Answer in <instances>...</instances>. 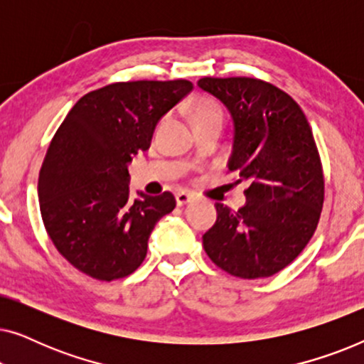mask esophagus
I'll list each match as a JSON object with an SVG mask.
<instances>
[{"label":"esophagus","mask_w":364,"mask_h":364,"mask_svg":"<svg viewBox=\"0 0 364 364\" xmlns=\"http://www.w3.org/2000/svg\"><path fill=\"white\" fill-rule=\"evenodd\" d=\"M176 200H177V205L178 207H182V205H186V203H188L192 200V196L191 193H187V192H177L176 193Z\"/></svg>","instance_id":"esophagus-1"}]
</instances>
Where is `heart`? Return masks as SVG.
Here are the masks:
<instances>
[{"label": "heart", "instance_id": "1", "mask_svg": "<svg viewBox=\"0 0 364 364\" xmlns=\"http://www.w3.org/2000/svg\"><path fill=\"white\" fill-rule=\"evenodd\" d=\"M192 116L193 121H203V119H212V117H223L222 107L218 106L212 99L202 97L193 104L192 107Z\"/></svg>", "mask_w": 364, "mask_h": 364}]
</instances>
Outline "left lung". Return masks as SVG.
Here are the masks:
<instances>
[{
    "label": "left lung",
    "mask_w": 364,
    "mask_h": 364,
    "mask_svg": "<svg viewBox=\"0 0 364 364\" xmlns=\"http://www.w3.org/2000/svg\"><path fill=\"white\" fill-rule=\"evenodd\" d=\"M198 87L225 104L235 136L228 171L245 181L238 210L215 203L217 220L203 233L207 255L223 272L255 280L290 265L320 222L325 178L301 107L257 77H202Z\"/></svg>",
    "instance_id": "left-lung-1"
}]
</instances>
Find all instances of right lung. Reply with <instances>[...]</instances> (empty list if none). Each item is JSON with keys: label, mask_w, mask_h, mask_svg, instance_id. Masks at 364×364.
<instances>
[{"label": "right lung", "mask_w": 364, "mask_h": 364, "mask_svg": "<svg viewBox=\"0 0 364 364\" xmlns=\"http://www.w3.org/2000/svg\"><path fill=\"white\" fill-rule=\"evenodd\" d=\"M192 89L187 79L107 84L79 99L54 134L39 171V208L54 247L79 272L112 282L141 267L176 197L132 200L127 164Z\"/></svg>", "instance_id": "obj_1"}]
</instances>
